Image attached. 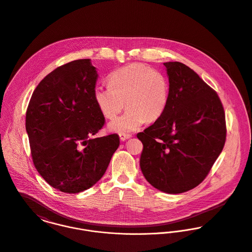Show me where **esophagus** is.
<instances>
[{"label":"esophagus","mask_w":252,"mask_h":252,"mask_svg":"<svg viewBox=\"0 0 252 252\" xmlns=\"http://www.w3.org/2000/svg\"><path fill=\"white\" fill-rule=\"evenodd\" d=\"M130 137H132V135L128 134V133H122V134H120V139H121V141H126V140L129 139Z\"/></svg>","instance_id":"34e87169"}]
</instances>
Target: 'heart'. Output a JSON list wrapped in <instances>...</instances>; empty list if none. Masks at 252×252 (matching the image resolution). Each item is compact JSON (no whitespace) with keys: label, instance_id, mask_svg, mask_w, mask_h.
<instances>
[{"label":"heart","instance_id":"1","mask_svg":"<svg viewBox=\"0 0 252 252\" xmlns=\"http://www.w3.org/2000/svg\"><path fill=\"white\" fill-rule=\"evenodd\" d=\"M110 86L94 89V98L106 119H114L125 106L127 110L108 125L110 131L122 134L134 131L145 123H155L165 112L169 101V82L158 70L130 64L114 71Z\"/></svg>","mask_w":252,"mask_h":252}]
</instances>
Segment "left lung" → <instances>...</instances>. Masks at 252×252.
Returning <instances> with one entry per match:
<instances>
[{"instance_id": "1", "label": "left lung", "mask_w": 252, "mask_h": 252, "mask_svg": "<svg viewBox=\"0 0 252 252\" xmlns=\"http://www.w3.org/2000/svg\"><path fill=\"white\" fill-rule=\"evenodd\" d=\"M169 101L163 115L137 134L140 168L146 180L169 194L200 185L222 152L226 124L218 94L188 65L163 63Z\"/></svg>"}]
</instances>
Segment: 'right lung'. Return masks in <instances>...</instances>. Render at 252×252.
Returning <instances> with one entry per match:
<instances>
[{
	"instance_id": "right-lung-1",
	"label": "right lung",
	"mask_w": 252,
	"mask_h": 252,
	"mask_svg": "<svg viewBox=\"0 0 252 252\" xmlns=\"http://www.w3.org/2000/svg\"><path fill=\"white\" fill-rule=\"evenodd\" d=\"M98 74L90 59L72 61L34 89L26 113L32 162L52 188L78 193L104 175L118 134L93 137L104 125L94 98Z\"/></svg>"
}]
</instances>
